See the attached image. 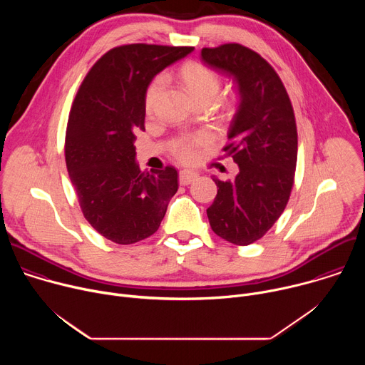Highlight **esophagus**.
Listing matches in <instances>:
<instances>
[{
	"instance_id": "1",
	"label": "esophagus",
	"mask_w": 365,
	"mask_h": 365,
	"mask_svg": "<svg viewBox=\"0 0 365 365\" xmlns=\"http://www.w3.org/2000/svg\"><path fill=\"white\" fill-rule=\"evenodd\" d=\"M196 178H197V173H196L195 170L185 169V170H180V173H179V180H180L182 185H189V183H192Z\"/></svg>"
}]
</instances>
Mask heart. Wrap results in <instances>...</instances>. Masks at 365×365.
<instances>
[{"mask_svg":"<svg viewBox=\"0 0 365 365\" xmlns=\"http://www.w3.org/2000/svg\"><path fill=\"white\" fill-rule=\"evenodd\" d=\"M182 79L190 93L193 95L195 99L202 98V96H217L220 86H221V79L217 72L210 69L207 66L196 62L186 63L182 68ZM165 78L158 76L153 79V82L148 85L147 92H145V108L147 111H151L154 108V103L158 101L159 95L162 93L165 88ZM207 143V135L200 134L196 137L185 138L182 140L175 150V154L178 155V159L183 162H192L197 158L199 148Z\"/></svg>","mask_w":365,"mask_h":365,"instance_id":"heart-1","label":"heart"}]
</instances>
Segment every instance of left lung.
<instances>
[{"label": "left lung", "mask_w": 365, "mask_h": 365, "mask_svg": "<svg viewBox=\"0 0 365 365\" xmlns=\"http://www.w3.org/2000/svg\"><path fill=\"white\" fill-rule=\"evenodd\" d=\"M202 62L228 76L238 106L224 148L238 165L234 180L218 186L206 214L212 231L235 245L262 238L287 205L297 160V131L289 95L276 71L255 51L237 44L202 48Z\"/></svg>", "instance_id": "1"}]
</instances>
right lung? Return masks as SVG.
<instances>
[{"label": "right lung", "mask_w": 365, "mask_h": 365, "mask_svg": "<svg viewBox=\"0 0 365 365\" xmlns=\"http://www.w3.org/2000/svg\"><path fill=\"white\" fill-rule=\"evenodd\" d=\"M193 47L127 44L103 55L83 79L71 110L65 155L86 221L107 240L134 244L159 230L178 192V170L148 173L135 160L153 78Z\"/></svg>", "instance_id": "right-lung-1"}]
</instances>
